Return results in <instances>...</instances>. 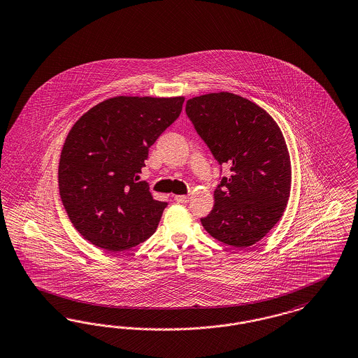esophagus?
I'll list each match as a JSON object with an SVG mask.
<instances>
[{
  "label": "esophagus",
  "instance_id": "obj_1",
  "mask_svg": "<svg viewBox=\"0 0 358 358\" xmlns=\"http://www.w3.org/2000/svg\"><path fill=\"white\" fill-rule=\"evenodd\" d=\"M174 200L180 203H186L189 201V197L187 196H174Z\"/></svg>",
  "mask_w": 358,
  "mask_h": 358
}]
</instances>
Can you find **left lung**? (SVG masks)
I'll return each instance as SVG.
<instances>
[{"mask_svg":"<svg viewBox=\"0 0 358 358\" xmlns=\"http://www.w3.org/2000/svg\"><path fill=\"white\" fill-rule=\"evenodd\" d=\"M186 115L231 172L217 186L202 227L234 248L258 243L280 221L290 194L292 165L281 129L257 103L229 92L186 101Z\"/></svg>","mask_w":358,"mask_h":358,"instance_id":"1","label":"left lung"}]
</instances>
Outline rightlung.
Segmentation results:
<instances>
[{
    "mask_svg": "<svg viewBox=\"0 0 358 358\" xmlns=\"http://www.w3.org/2000/svg\"><path fill=\"white\" fill-rule=\"evenodd\" d=\"M185 97L117 96L81 115L66 136L58 186L73 227L117 253L148 240L166 202L138 182L149 148L182 110Z\"/></svg>",
    "mask_w": 358,
    "mask_h": 358,
    "instance_id": "obj_1",
    "label": "right lung"
}]
</instances>
